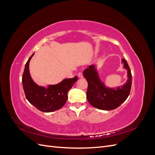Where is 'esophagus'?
Wrapping results in <instances>:
<instances>
[{"instance_id": "34e87169", "label": "esophagus", "mask_w": 155, "mask_h": 155, "mask_svg": "<svg viewBox=\"0 0 155 155\" xmlns=\"http://www.w3.org/2000/svg\"><path fill=\"white\" fill-rule=\"evenodd\" d=\"M78 77H79V78H83V77L82 72H79L78 74Z\"/></svg>"}]
</instances>
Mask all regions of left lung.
Here are the masks:
<instances>
[{"instance_id": "obj_1", "label": "left lung", "mask_w": 155, "mask_h": 155, "mask_svg": "<svg viewBox=\"0 0 155 155\" xmlns=\"http://www.w3.org/2000/svg\"><path fill=\"white\" fill-rule=\"evenodd\" d=\"M121 63L127 70L128 79L124 85L116 88L107 87L101 82L94 65H90L84 70L83 76L88 82L87 100L93 107L104 110H114L128 97L132 84V75L126 61L122 59Z\"/></svg>"}]
</instances>
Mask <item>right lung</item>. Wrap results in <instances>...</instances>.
I'll return each instance as SVG.
<instances>
[{
	"label": "right lung",
	"instance_id": "add662e5",
	"mask_svg": "<svg viewBox=\"0 0 155 155\" xmlns=\"http://www.w3.org/2000/svg\"><path fill=\"white\" fill-rule=\"evenodd\" d=\"M34 54L28 60L22 74V82L26 99L42 112L57 110L65 104L68 98V92L78 81V76L64 79L57 85H49L48 88L38 86L32 80L29 71L30 61Z\"/></svg>",
	"mask_w": 155,
	"mask_h": 155
}]
</instances>
